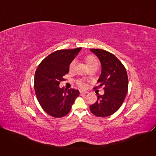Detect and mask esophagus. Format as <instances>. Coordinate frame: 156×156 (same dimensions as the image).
Segmentation results:
<instances>
[{
	"instance_id": "34e87169",
	"label": "esophagus",
	"mask_w": 156,
	"mask_h": 156,
	"mask_svg": "<svg viewBox=\"0 0 156 156\" xmlns=\"http://www.w3.org/2000/svg\"><path fill=\"white\" fill-rule=\"evenodd\" d=\"M80 94L83 95V94H87V91H81V90H80Z\"/></svg>"
}]
</instances>
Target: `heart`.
<instances>
[{"label": "heart", "instance_id": "1", "mask_svg": "<svg viewBox=\"0 0 156 156\" xmlns=\"http://www.w3.org/2000/svg\"><path fill=\"white\" fill-rule=\"evenodd\" d=\"M86 64L87 65V66H89V67H91V66L94 65L95 64L98 63V61L97 60L92 57V56H88L86 58ZM76 64V60H73L72 61V62L70 63V66H69V69H70V70H73L74 67H75V65ZM76 83L78 85V86H80V87L81 88H84L85 87V83H84L83 80H78L76 81Z\"/></svg>", "mask_w": 156, "mask_h": 156}]
</instances>
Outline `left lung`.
<instances>
[{"instance_id": "1", "label": "left lung", "mask_w": 156, "mask_h": 156, "mask_svg": "<svg viewBox=\"0 0 156 156\" xmlns=\"http://www.w3.org/2000/svg\"><path fill=\"white\" fill-rule=\"evenodd\" d=\"M90 51L101 62V74L97 82L99 87L105 86V93L102 96L97 94L98 100L90 108L94 115L105 117L114 114L122 105L128 91V75L123 65L112 53L99 49Z\"/></svg>"}]
</instances>
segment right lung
I'll list each match as a JSON object with an SVG mask.
<instances>
[{"instance_id":"1","label":"right lung","mask_w":156,"mask_h":156,"mask_svg":"<svg viewBox=\"0 0 156 156\" xmlns=\"http://www.w3.org/2000/svg\"><path fill=\"white\" fill-rule=\"evenodd\" d=\"M81 48L58 50L49 54L38 65L34 75V90L42 109L49 115L62 117L70 112L80 92L74 89L59 87L63 76L69 72V66Z\"/></svg>"}]
</instances>
